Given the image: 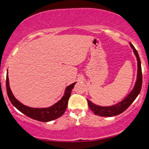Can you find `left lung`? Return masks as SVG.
<instances>
[{"mask_svg":"<svg viewBox=\"0 0 149 149\" xmlns=\"http://www.w3.org/2000/svg\"><path fill=\"white\" fill-rule=\"evenodd\" d=\"M130 45L132 49H133V52L136 56V61H137V76H136V80L134 88L124 100H123L118 104L110 106V107H101V106L93 104L91 101L88 100L89 107L95 115L104 116V117H112V116L122 113L132 104V102L137 97L141 91V85H142V72H141V61H140L137 51L135 49L134 45L131 42H130Z\"/></svg>","mask_w":149,"mask_h":149,"instance_id":"1","label":"left lung"}]
</instances>
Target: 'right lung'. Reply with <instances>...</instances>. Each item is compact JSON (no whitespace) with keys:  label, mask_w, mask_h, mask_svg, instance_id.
<instances>
[{"label":"right lung","mask_w":149,"mask_h":149,"mask_svg":"<svg viewBox=\"0 0 149 149\" xmlns=\"http://www.w3.org/2000/svg\"><path fill=\"white\" fill-rule=\"evenodd\" d=\"M76 83H73L71 85L66 87L64 95L61 97V100L56 104H54V105L47 108L29 107L19 102L15 98L11 90H10L9 78H8V75L6 77L7 94H8V98H9L11 103L13 104V105L22 113L31 118L36 120L41 121V122H49V121L53 120H55L61 117L64 114L66 108H67L68 101H69V97L71 96V92L72 91V89L74 87Z\"/></svg>","instance_id":"1"}]
</instances>
